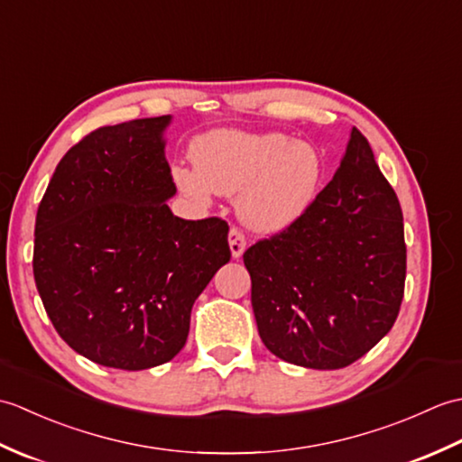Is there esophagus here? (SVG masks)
Listing matches in <instances>:
<instances>
[{"label":"esophagus","instance_id":"esophagus-1","mask_svg":"<svg viewBox=\"0 0 462 462\" xmlns=\"http://www.w3.org/2000/svg\"><path fill=\"white\" fill-rule=\"evenodd\" d=\"M228 244H230L232 258H240L242 254H244V250H246V238H244V234L238 228H230Z\"/></svg>","mask_w":462,"mask_h":462}]
</instances>
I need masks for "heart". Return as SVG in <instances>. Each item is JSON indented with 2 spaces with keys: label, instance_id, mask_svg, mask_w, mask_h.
I'll return each mask as SVG.
<instances>
[{
  "label": "heart",
  "instance_id": "1",
  "mask_svg": "<svg viewBox=\"0 0 462 462\" xmlns=\"http://www.w3.org/2000/svg\"><path fill=\"white\" fill-rule=\"evenodd\" d=\"M190 156L194 169H172L180 192L202 204L212 192L238 194V218L260 234H278L296 224L326 180V162L316 146L283 133L210 131L192 141Z\"/></svg>",
  "mask_w": 462,
  "mask_h": 462
}]
</instances>
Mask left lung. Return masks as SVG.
<instances>
[{
	"label": "left lung",
	"instance_id": "obj_1",
	"mask_svg": "<svg viewBox=\"0 0 462 462\" xmlns=\"http://www.w3.org/2000/svg\"><path fill=\"white\" fill-rule=\"evenodd\" d=\"M244 266L260 337L283 361L341 369L387 336L405 290L403 212L356 126L311 208Z\"/></svg>",
	"mask_w": 462,
	"mask_h": 462
}]
</instances>
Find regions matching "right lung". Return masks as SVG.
<instances>
[{"label":"right lung","mask_w":462,"mask_h":462,"mask_svg":"<svg viewBox=\"0 0 462 462\" xmlns=\"http://www.w3.org/2000/svg\"><path fill=\"white\" fill-rule=\"evenodd\" d=\"M171 115L101 126L67 151L35 218L33 276L69 347L99 365L171 361L196 298L230 262L228 224L182 220L164 156Z\"/></svg>","instance_id":"right-lung-1"}]
</instances>
